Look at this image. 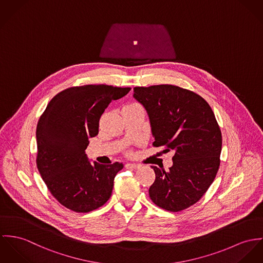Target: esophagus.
<instances>
[{
	"label": "esophagus",
	"instance_id": "1",
	"mask_svg": "<svg viewBox=\"0 0 263 263\" xmlns=\"http://www.w3.org/2000/svg\"><path fill=\"white\" fill-rule=\"evenodd\" d=\"M141 165L140 164H137V163H127L126 164V167L128 168H133V170H137L139 168Z\"/></svg>",
	"mask_w": 263,
	"mask_h": 263
}]
</instances>
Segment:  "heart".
<instances>
[{
	"label": "heart",
	"mask_w": 263,
	"mask_h": 263,
	"mask_svg": "<svg viewBox=\"0 0 263 263\" xmlns=\"http://www.w3.org/2000/svg\"><path fill=\"white\" fill-rule=\"evenodd\" d=\"M132 105H137V104H132Z\"/></svg>",
	"instance_id": "obj_1"
}]
</instances>
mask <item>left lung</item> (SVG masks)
<instances>
[{
	"instance_id": "1",
	"label": "left lung",
	"mask_w": 263,
	"mask_h": 263,
	"mask_svg": "<svg viewBox=\"0 0 263 263\" xmlns=\"http://www.w3.org/2000/svg\"><path fill=\"white\" fill-rule=\"evenodd\" d=\"M133 97L148 114L153 145L175 152L170 171L152 166L151 201L170 212L196 204L220 166L222 134L210 105L198 93L173 85L136 87Z\"/></svg>"
}]
</instances>
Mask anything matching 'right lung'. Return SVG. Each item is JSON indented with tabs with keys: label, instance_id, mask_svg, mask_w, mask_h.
<instances>
[{
	"label": "right lung",
	"instance_id": "1",
	"mask_svg": "<svg viewBox=\"0 0 263 263\" xmlns=\"http://www.w3.org/2000/svg\"><path fill=\"white\" fill-rule=\"evenodd\" d=\"M130 88L107 85L72 87L47 105L36 129L37 168L51 195L65 208L88 213L111 197L114 178L124 165L90 163L88 138L99 133V121L113 100Z\"/></svg>",
	"mask_w": 263,
	"mask_h": 263
}]
</instances>
